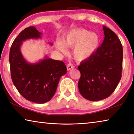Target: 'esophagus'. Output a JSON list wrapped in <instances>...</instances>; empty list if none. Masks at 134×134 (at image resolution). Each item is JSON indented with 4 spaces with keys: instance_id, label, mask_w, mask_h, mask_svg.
<instances>
[{
    "instance_id": "1",
    "label": "esophagus",
    "mask_w": 134,
    "mask_h": 134,
    "mask_svg": "<svg viewBox=\"0 0 134 134\" xmlns=\"http://www.w3.org/2000/svg\"><path fill=\"white\" fill-rule=\"evenodd\" d=\"M74 67H75V66H74V65L72 64H71V63L68 64V65H67V70H70L71 69H73Z\"/></svg>"
}]
</instances>
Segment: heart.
I'll list each match as a JSON object with an SVG mask.
<instances>
[{
	"mask_svg": "<svg viewBox=\"0 0 134 134\" xmlns=\"http://www.w3.org/2000/svg\"><path fill=\"white\" fill-rule=\"evenodd\" d=\"M64 43L67 47H74L72 52L74 58L81 62L89 59L97 51L100 38L97 34L90 32L86 29H76L68 33L64 39ZM64 45L61 41H58L56 43V48L62 53H65L67 50Z\"/></svg>",
	"mask_w": 134,
	"mask_h": 134,
	"instance_id": "1",
	"label": "heart"
}]
</instances>
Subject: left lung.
I'll return each mask as SVG.
<instances>
[{
  "mask_svg": "<svg viewBox=\"0 0 134 134\" xmlns=\"http://www.w3.org/2000/svg\"><path fill=\"white\" fill-rule=\"evenodd\" d=\"M101 46L78 66L81 72L78 88L83 97L90 101L107 98L116 88L121 77L123 47L117 35L105 26Z\"/></svg>",
  "mask_w": 134,
  "mask_h": 134,
  "instance_id": "left-lung-1",
  "label": "left lung"
}]
</instances>
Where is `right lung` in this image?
<instances>
[{
  "label": "right lung",
  "instance_id": "obj_1",
  "mask_svg": "<svg viewBox=\"0 0 134 134\" xmlns=\"http://www.w3.org/2000/svg\"><path fill=\"white\" fill-rule=\"evenodd\" d=\"M41 35L35 27H26L14 40L9 51L10 70L14 85L23 97L37 103H46L52 98L59 79L67 73L63 61L45 57L38 63L31 64L24 58L20 51L23 41L40 38Z\"/></svg>",
  "mask_w": 134,
  "mask_h": 134
}]
</instances>
